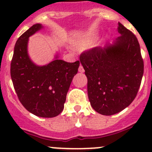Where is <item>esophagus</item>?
<instances>
[{"mask_svg":"<svg viewBox=\"0 0 152 152\" xmlns=\"http://www.w3.org/2000/svg\"><path fill=\"white\" fill-rule=\"evenodd\" d=\"M79 72H80V73H84V68H83V66L81 65H80V66L79 68Z\"/></svg>","mask_w":152,"mask_h":152,"instance_id":"34e87169","label":"esophagus"}]
</instances>
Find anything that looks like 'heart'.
I'll list each match as a JSON object with an SVG mask.
<instances>
[{"label": "heart", "mask_w": 152, "mask_h": 152, "mask_svg": "<svg viewBox=\"0 0 152 152\" xmlns=\"http://www.w3.org/2000/svg\"><path fill=\"white\" fill-rule=\"evenodd\" d=\"M97 36V32H87L81 35L80 36L75 38L73 43L76 46H85L92 44L96 39Z\"/></svg>", "instance_id": "obj_1"}]
</instances>
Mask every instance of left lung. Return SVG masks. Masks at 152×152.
<instances>
[{
  "label": "left lung",
  "instance_id": "1",
  "mask_svg": "<svg viewBox=\"0 0 152 152\" xmlns=\"http://www.w3.org/2000/svg\"><path fill=\"white\" fill-rule=\"evenodd\" d=\"M121 36L112 44L85 51L80 62L87 77L92 108L110 116L127 108L136 97L143 74V61L136 36L118 22Z\"/></svg>",
  "mask_w": 152,
  "mask_h": 152
}]
</instances>
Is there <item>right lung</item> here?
Here are the masks:
<instances>
[{"mask_svg": "<svg viewBox=\"0 0 152 152\" xmlns=\"http://www.w3.org/2000/svg\"><path fill=\"white\" fill-rule=\"evenodd\" d=\"M43 28L36 24L17 39L11 63V77L17 97L30 113L44 118L57 116L63 111L66 95L79 61L67 63L55 56L45 65H36L28 53L29 37Z\"/></svg>", "mask_w": 152, "mask_h": 152, "instance_id": "add662e5", "label": "right lung"}]
</instances>
